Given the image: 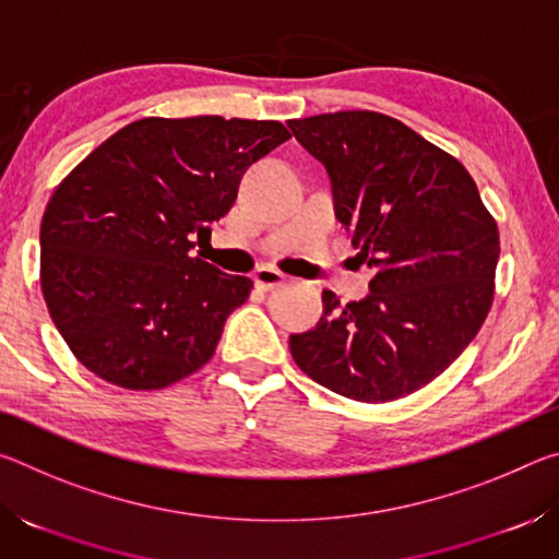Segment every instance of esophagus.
<instances>
[{"instance_id": "34e87169", "label": "esophagus", "mask_w": 559, "mask_h": 559, "mask_svg": "<svg viewBox=\"0 0 559 559\" xmlns=\"http://www.w3.org/2000/svg\"><path fill=\"white\" fill-rule=\"evenodd\" d=\"M253 283H257V288L261 290H273L286 283V273H281L273 266H259L257 273H253Z\"/></svg>"}]
</instances>
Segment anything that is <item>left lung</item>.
Masks as SVG:
<instances>
[{"instance_id":"obj_1","label":"left lung","mask_w":559,"mask_h":559,"mask_svg":"<svg viewBox=\"0 0 559 559\" xmlns=\"http://www.w3.org/2000/svg\"><path fill=\"white\" fill-rule=\"evenodd\" d=\"M288 128L325 165L337 219L353 231L357 259L374 269L370 296L345 308L323 290V318L290 335V355L310 380L347 400L409 396L484 325L498 224L468 169L402 120L340 110Z\"/></svg>"}]
</instances>
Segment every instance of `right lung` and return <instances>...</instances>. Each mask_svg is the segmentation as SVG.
<instances>
[{
    "label": "right lung",
    "instance_id": "add662e5",
    "mask_svg": "<svg viewBox=\"0 0 559 559\" xmlns=\"http://www.w3.org/2000/svg\"><path fill=\"white\" fill-rule=\"evenodd\" d=\"M288 138L278 120L143 118L66 175L41 219V293L86 370L147 392L210 362L253 281L189 251Z\"/></svg>",
    "mask_w": 559,
    "mask_h": 559
}]
</instances>
